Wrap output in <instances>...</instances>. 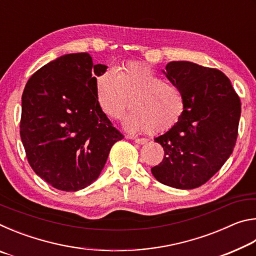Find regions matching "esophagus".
<instances>
[{"instance_id": "obj_1", "label": "esophagus", "mask_w": 256, "mask_h": 256, "mask_svg": "<svg viewBox=\"0 0 256 256\" xmlns=\"http://www.w3.org/2000/svg\"><path fill=\"white\" fill-rule=\"evenodd\" d=\"M133 140H134V142H136L138 144H144L148 142V140H146V138H134Z\"/></svg>"}]
</instances>
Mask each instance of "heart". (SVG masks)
<instances>
[{
  "label": "heart",
  "mask_w": 256,
  "mask_h": 256,
  "mask_svg": "<svg viewBox=\"0 0 256 256\" xmlns=\"http://www.w3.org/2000/svg\"><path fill=\"white\" fill-rule=\"evenodd\" d=\"M99 108L110 120H120L131 105L125 128L132 132L164 133L178 124L186 110L180 88L164 81L152 68L130 62L118 68L104 71L96 81Z\"/></svg>",
  "instance_id": "heart-1"
}]
</instances>
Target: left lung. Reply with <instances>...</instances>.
I'll return each instance as SVG.
<instances>
[{"label":"left lung","instance_id":"obj_1","mask_svg":"<svg viewBox=\"0 0 256 256\" xmlns=\"http://www.w3.org/2000/svg\"><path fill=\"white\" fill-rule=\"evenodd\" d=\"M164 73L183 92L186 110L176 126L154 138L164 157L151 172L170 188H196L222 167L235 148L240 99L216 68L174 60Z\"/></svg>","mask_w":256,"mask_h":256}]
</instances>
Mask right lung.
<instances>
[{
  "instance_id": "right-lung-1",
  "label": "right lung",
  "mask_w": 256,
  "mask_h": 256,
  "mask_svg": "<svg viewBox=\"0 0 256 256\" xmlns=\"http://www.w3.org/2000/svg\"><path fill=\"white\" fill-rule=\"evenodd\" d=\"M88 53L68 54L30 76L22 94L20 136L32 170L53 188L76 192L98 178L110 148L124 136L99 108Z\"/></svg>"
}]
</instances>
